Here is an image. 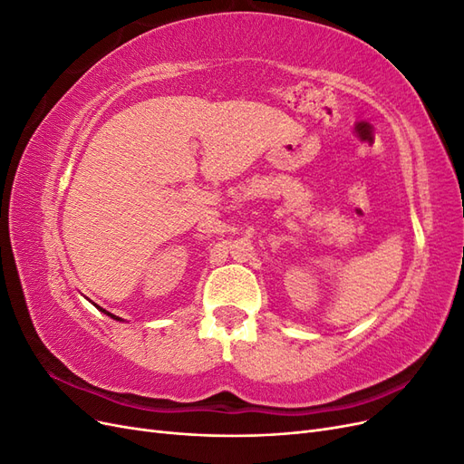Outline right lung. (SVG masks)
<instances>
[{"label":"right lung","instance_id":"right-lung-1","mask_svg":"<svg viewBox=\"0 0 464 464\" xmlns=\"http://www.w3.org/2000/svg\"><path fill=\"white\" fill-rule=\"evenodd\" d=\"M92 304H94V302H92ZM94 305H96V304H94ZM96 310H101L102 314H106V315H108V317H111V319H116V321H123L121 317H116V315H111L110 312H106V310H104V307H101V305H96Z\"/></svg>","mask_w":464,"mask_h":464}]
</instances>
